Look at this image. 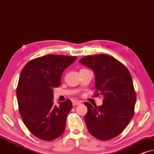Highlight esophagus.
<instances>
[{"instance_id": "obj_1", "label": "esophagus", "mask_w": 154, "mask_h": 154, "mask_svg": "<svg viewBox=\"0 0 154 154\" xmlns=\"http://www.w3.org/2000/svg\"><path fill=\"white\" fill-rule=\"evenodd\" d=\"M81 104V101H79V100L73 101V106H75V105H79Z\"/></svg>"}]
</instances>
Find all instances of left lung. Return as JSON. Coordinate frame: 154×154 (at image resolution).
Segmentation results:
<instances>
[{"label":"left lung","mask_w":154,"mask_h":154,"mask_svg":"<svg viewBox=\"0 0 154 154\" xmlns=\"http://www.w3.org/2000/svg\"><path fill=\"white\" fill-rule=\"evenodd\" d=\"M79 62L93 70L94 93L104 98L102 106L84 103L88 131L100 140H111L125 130L134 116L136 93L131 75L125 65L107 54L86 56Z\"/></svg>","instance_id":"left-lung-1"}]
</instances>
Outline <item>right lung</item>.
Wrapping results in <instances>:
<instances>
[{
    "label": "right lung",
    "mask_w": 154,
    "mask_h": 154,
    "mask_svg": "<svg viewBox=\"0 0 154 154\" xmlns=\"http://www.w3.org/2000/svg\"><path fill=\"white\" fill-rule=\"evenodd\" d=\"M76 56L48 54L30 60L21 71L17 88L19 111L31 134L45 141L62 135L72 103L66 99L54 104L53 88L60 86L65 69Z\"/></svg>",
    "instance_id": "obj_1"
}]
</instances>
